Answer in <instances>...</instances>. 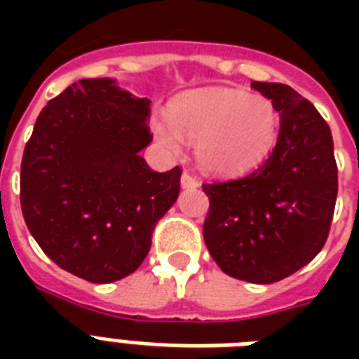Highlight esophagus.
Here are the masks:
<instances>
[{"mask_svg": "<svg viewBox=\"0 0 359 359\" xmlns=\"http://www.w3.org/2000/svg\"><path fill=\"white\" fill-rule=\"evenodd\" d=\"M180 186L184 188V190H194V188H197L199 186V182H197L196 177H191L190 173H182V177H180Z\"/></svg>", "mask_w": 359, "mask_h": 359, "instance_id": "1", "label": "esophagus"}]
</instances>
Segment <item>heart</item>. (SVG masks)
<instances>
[{
  "instance_id": "obj_1",
  "label": "heart",
  "mask_w": 359,
  "mask_h": 359,
  "mask_svg": "<svg viewBox=\"0 0 359 359\" xmlns=\"http://www.w3.org/2000/svg\"><path fill=\"white\" fill-rule=\"evenodd\" d=\"M169 121L154 123L156 140L171 154L182 151V140L196 143L199 168L212 175L253 168L272 149L279 126L270 98L229 87L180 98L169 109Z\"/></svg>"
}]
</instances>
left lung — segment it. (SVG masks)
<instances>
[{"mask_svg":"<svg viewBox=\"0 0 359 359\" xmlns=\"http://www.w3.org/2000/svg\"><path fill=\"white\" fill-rule=\"evenodd\" d=\"M251 87L278 109V141L251 173L203 186L210 199L203 236L227 276L264 285L294 273L323 250L337 199V165L330 126L309 100L285 83Z\"/></svg>","mask_w":359,"mask_h":359,"instance_id":"1","label":"left lung"}]
</instances>
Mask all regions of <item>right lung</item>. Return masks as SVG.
Instances as JSON below:
<instances>
[{
  "instance_id": "add662e5",
  "label": "right lung",
  "mask_w": 359,
  "mask_h": 359,
  "mask_svg": "<svg viewBox=\"0 0 359 359\" xmlns=\"http://www.w3.org/2000/svg\"><path fill=\"white\" fill-rule=\"evenodd\" d=\"M149 119V98L87 78L48 102L25 145V225L57 266L91 283L135 272L179 197L180 168L158 173L140 154L152 141Z\"/></svg>"
}]
</instances>
